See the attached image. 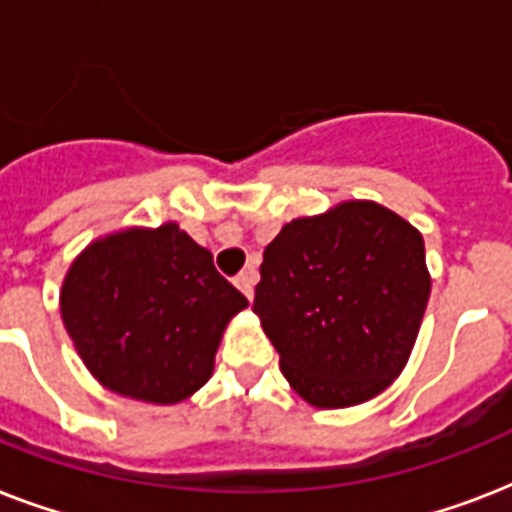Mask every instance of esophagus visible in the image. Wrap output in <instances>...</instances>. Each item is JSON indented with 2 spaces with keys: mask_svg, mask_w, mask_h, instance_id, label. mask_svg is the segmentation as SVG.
<instances>
[{
  "mask_svg": "<svg viewBox=\"0 0 512 512\" xmlns=\"http://www.w3.org/2000/svg\"><path fill=\"white\" fill-rule=\"evenodd\" d=\"M255 284H257L255 268H247V271H241L239 276H236V287H239L249 300H252V295H255Z\"/></svg>",
  "mask_w": 512,
  "mask_h": 512,
  "instance_id": "34e87169",
  "label": "esophagus"
}]
</instances>
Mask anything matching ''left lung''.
Instances as JSON below:
<instances>
[{
	"mask_svg": "<svg viewBox=\"0 0 512 512\" xmlns=\"http://www.w3.org/2000/svg\"><path fill=\"white\" fill-rule=\"evenodd\" d=\"M430 297L422 236L374 201L297 217L265 247L252 311L313 406L369 401L404 369Z\"/></svg>",
	"mask_w": 512,
	"mask_h": 512,
	"instance_id": "left-lung-1",
	"label": "left lung"
}]
</instances>
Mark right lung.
Segmentation results:
<instances>
[{
    "mask_svg": "<svg viewBox=\"0 0 512 512\" xmlns=\"http://www.w3.org/2000/svg\"><path fill=\"white\" fill-rule=\"evenodd\" d=\"M247 297L177 228H132L76 257L60 313L79 356L108 390L177 404L212 374L215 350Z\"/></svg>",
    "mask_w": 512,
    "mask_h": 512,
    "instance_id": "add662e5",
    "label": "right lung"
}]
</instances>
